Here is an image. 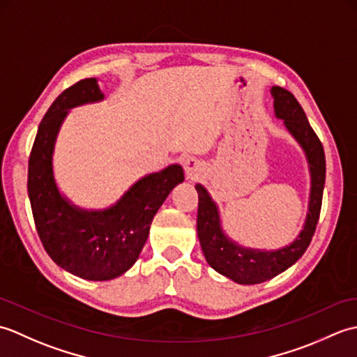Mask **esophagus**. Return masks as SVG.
Segmentation results:
<instances>
[{
    "instance_id": "esophagus-1",
    "label": "esophagus",
    "mask_w": 357,
    "mask_h": 357,
    "mask_svg": "<svg viewBox=\"0 0 357 357\" xmlns=\"http://www.w3.org/2000/svg\"><path fill=\"white\" fill-rule=\"evenodd\" d=\"M184 170H185V174L188 179H198L202 176L204 173V164L201 161H198V159L195 158H188L184 161Z\"/></svg>"
}]
</instances>
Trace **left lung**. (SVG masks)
<instances>
[{"mask_svg":"<svg viewBox=\"0 0 357 357\" xmlns=\"http://www.w3.org/2000/svg\"><path fill=\"white\" fill-rule=\"evenodd\" d=\"M275 98V113L284 121L287 130L304 149L312 173V192H310L308 213L304 230L288 247L276 252L244 248L229 239L222 231L216 204L211 201L208 192L201 184L198 192V236L204 256L211 268L234 280L238 284L252 285L278 276L305 253L319 221L322 207V193L325 185V153L322 142L310 126L304 109L301 107L293 93L282 87H271Z\"/></svg>","mask_w":357,"mask_h":357,"instance_id":"left-lung-1","label":"left lung"}]
</instances>
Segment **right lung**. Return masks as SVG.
Returning <instances> with one entry per match:
<instances>
[{
  "instance_id": "right-lung-1",
  "label": "right lung",
  "mask_w": 357,
  "mask_h": 357,
  "mask_svg": "<svg viewBox=\"0 0 357 357\" xmlns=\"http://www.w3.org/2000/svg\"><path fill=\"white\" fill-rule=\"evenodd\" d=\"M104 100L95 78L66 89L45 112L29 158L27 192L36 231L53 262L75 276L109 280L138 259L150 224L167 196L184 181L178 164L151 173L130 187L115 206L89 211L72 206L53 178V149L69 109Z\"/></svg>"
}]
</instances>
